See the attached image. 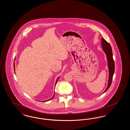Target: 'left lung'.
Instances as JSON below:
<instances>
[{"label": "left lung", "mask_w": 130, "mask_h": 130, "mask_svg": "<svg viewBox=\"0 0 130 130\" xmlns=\"http://www.w3.org/2000/svg\"><path fill=\"white\" fill-rule=\"evenodd\" d=\"M102 48L103 51H104V52L106 54L107 59L108 60V65L109 67V71L108 86L105 91L103 92V93L109 89L111 84L112 78H113V76L114 74V71H115V64H114V60L113 59L112 48L110 46V44L106 40H105L103 38H102Z\"/></svg>", "instance_id": "left-lung-1"}]
</instances>
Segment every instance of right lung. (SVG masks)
Wrapping results in <instances>:
<instances>
[{
  "label": "right lung",
  "instance_id": "add662e5",
  "mask_svg": "<svg viewBox=\"0 0 130 130\" xmlns=\"http://www.w3.org/2000/svg\"><path fill=\"white\" fill-rule=\"evenodd\" d=\"M14 71H15V64H14ZM59 78H58V79H57V80H56V84H55V85H56V83H57V81H58V79H59ZM54 95H55V93H54V95H53V96L51 98V99H50V100H47V101H44L43 102H47V101H50V100H51V99H53V98L54 97Z\"/></svg>",
  "mask_w": 130,
  "mask_h": 130
}]
</instances>
